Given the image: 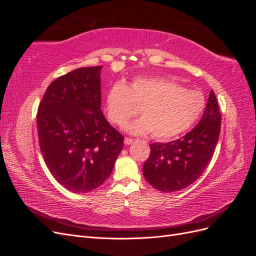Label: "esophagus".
Masks as SVG:
<instances>
[{"instance_id":"1","label":"esophagus","mask_w":256,"mask_h":256,"mask_svg":"<svg viewBox=\"0 0 256 256\" xmlns=\"http://www.w3.org/2000/svg\"><path fill=\"white\" fill-rule=\"evenodd\" d=\"M134 138H125V140H124V143H125L126 145H130V144H132L134 143Z\"/></svg>"}]
</instances>
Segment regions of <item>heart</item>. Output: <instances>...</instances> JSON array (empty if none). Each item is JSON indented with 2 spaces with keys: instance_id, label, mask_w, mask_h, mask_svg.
Wrapping results in <instances>:
<instances>
[{
  "instance_id": "obj_1",
  "label": "heart",
  "mask_w": 256,
  "mask_h": 256,
  "mask_svg": "<svg viewBox=\"0 0 256 256\" xmlns=\"http://www.w3.org/2000/svg\"><path fill=\"white\" fill-rule=\"evenodd\" d=\"M206 106L202 92L184 88L171 79L136 78L130 85L115 83L108 92L106 112L115 126H122L138 113L141 118L126 127L130 134H152L168 141L187 131L200 118Z\"/></svg>"
}]
</instances>
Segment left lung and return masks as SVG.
<instances>
[{
  "label": "left lung",
  "instance_id": "obj_1",
  "mask_svg": "<svg viewBox=\"0 0 256 256\" xmlns=\"http://www.w3.org/2000/svg\"><path fill=\"white\" fill-rule=\"evenodd\" d=\"M221 129V114L214 90L210 92L200 122L178 140L152 143L143 175L162 192L184 189L203 174L214 152Z\"/></svg>",
  "mask_w": 256,
  "mask_h": 256
}]
</instances>
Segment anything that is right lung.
I'll list each match as a JSON object with an SVG mask.
<instances>
[{"mask_svg": "<svg viewBox=\"0 0 256 256\" xmlns=\"http://www.w3.org/2000/svg\"><path fill=\"white\" fill-rule=\"evenodd\" d=\"M102 66L82 67L51 82L38 106L40 152L56 180L74 193L98 188L113 171L124 136L100 110Z\"/></svg>", "mask_w": 256, "mask_h": 256, "instance_id": "obj_1", "label": "right lung"}]
</instances>
